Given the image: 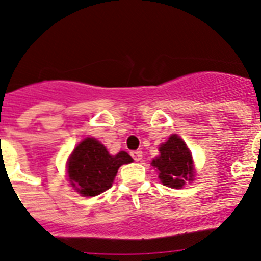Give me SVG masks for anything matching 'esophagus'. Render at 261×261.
<instances>
[{
  "label": "esophagus",
  "mask_w": 261,
  "mask_h": 261,
  "mask_svg": "<svg viewBox=\"0 0 261 261\" xmlns=\"http://www.w3.org/2000/svg\"><path fill=\"white\" fill-rule=\"evenodd\" d=\"M130 155H132V158L135 159L136 162H138V161H141V158H142V151L141 150H133V151H130Z\"/></svg>",
  "instance_id": "obj_1"
}]
</instances>
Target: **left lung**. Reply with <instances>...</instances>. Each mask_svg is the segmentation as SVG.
Listing matches in <instances>:
<instances>
[{
  "instance_id": "left-lung-1",
  "label": "left lung",
  "mask_w": 261,
  "mask_h": 261,
  "mask_svg": "<svg viewBox=\"0 0 261 261\" xmlns=\"http://www.w3.org/2000/svg\"><path fill=\"white\" fill-rule=\"evenodd\" d=\"M161 155L153 159V166L159 171V179L165 186L181 188L186 180H193L192 155L184 141L172 135L159 147Z\"/></svg>"
}]
</instances>
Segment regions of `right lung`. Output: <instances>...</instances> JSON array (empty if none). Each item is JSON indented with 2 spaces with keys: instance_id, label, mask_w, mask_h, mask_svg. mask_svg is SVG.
Returning <instances> with one entry per match:
<instances>
[{
  "instance_id": "obj_1",
  "label": "right lung",
  "mask_w": 261,
  "mask_h": 261,
  "mask_svg": "<svg viewBox=\"0 0 261 261\" xmlns=\"http://www.w3.org/2000/svg\"><path fill=\"white\" fill-rule=\"evenodd\" d=\"M133 159L125 151L110 155L95 138H86L69 158L68 174L71 186L84 196H96L112 187L119 167Z\"/></svg>"
}]
</instances>
